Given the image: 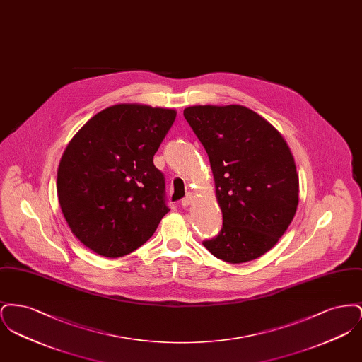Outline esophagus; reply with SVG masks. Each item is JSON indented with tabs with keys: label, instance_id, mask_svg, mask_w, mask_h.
Here are the masks:
<instances>
[{
	"label": "esophagus",
	"instance_id": "1",
	"mask_svg": "<svg viewBox=\"0 0 362 362\" xmlns=\"http://www.w3.org/2000/svg\"><path fill=\"white\" fill-rule=\"evenodd\" d=\"M191 201H192V194L191 192H189L183 199H182V206L183 207H187L189 206V204H191Z\"/></svg>",
	"mask_w": 362,
	"mask_h": 362
}]
</instances>
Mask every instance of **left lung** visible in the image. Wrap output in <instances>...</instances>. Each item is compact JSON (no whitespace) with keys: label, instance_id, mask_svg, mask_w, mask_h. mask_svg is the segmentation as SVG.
Instances as JSON below:
<instances>
[{"label":"left lung","instance_id":"obj_1","mask_svg":"<svg viewBox=\"0 0 362 362\" xmlns=\"http://www.w3.org/2000/svg\"><path fill=\"white\" fill-rule=\"evenodd\" d=\"M183 115L204 145L223 211V229L204 245L228 263L262 257L292 223L298 175L276 127L240 105H191Z\"/></svg>","mask_w":362,"mask_h":362}]
</instances>
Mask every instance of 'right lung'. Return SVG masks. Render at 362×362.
Instances as JSON below:
<instances>
[{"mask_svg":"<svg viewBox=\"0 0 362 362\" xmlns=\"http://www.w3.org/2000/svg\"><path fill=\"white\" fill-rule=\"evenodd\" d=\"M175 118L173 108L115 104L70 139L57 173L58 201L71 233L98 255L136 251L170 211L153 156Z\"/></svg>","mask_w":362,"mask_h":362,"instance_id":"add662e5","label":"right lung"}]
</instances>
